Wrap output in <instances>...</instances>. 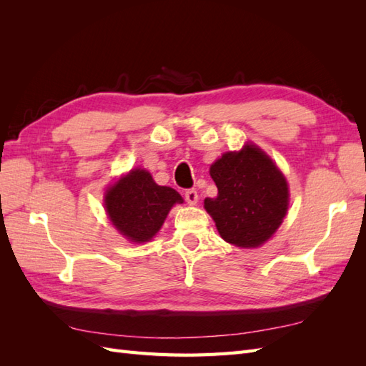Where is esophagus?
<instances>
[{"instance_id": "esophagus-1", "label": "esophagus", "mask_w": 366, "mask_h": 366, "mask_svg": "<svg viewBox=\"0 0 366 366\" xmlns=\"http://www.w3.org/2000/svg\"><path fill=\"white\" fill-rule=\"evenodd\" d=\"M184 200L187 202V204H197L198 203V194L195 189H187L184 191Z\"/></svg>"}]
</instances>
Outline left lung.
Returning a JSON list of instances; mask_svg holds the SVG:
<instances>
[{
    "mask_svg": "<svg viewBox=\"0 0 366 366\" xmlns=\"http://www.w3.org/2000/svg\"><path fill=\"white\" fill-rule=\"evenodd\" d=\"M218 187L206 198L221 238L237 247L254 249L272 238L289 209V184L273 160L257 145L224 152L210 166Z\"/></svg>",
    "mask_w": 366,
    "mask_h": 366,
    "instance_id": "1",
    "label": "left lung"
}]
</instances>
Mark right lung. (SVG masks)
<instances>
[{"mask_svg":"<svg viewBox=\"0 0 366 366\" xmlns=\"http://www.w3.org/2000/svg\"><path fill=\"white\" fill-rule=\"evenodd\" d=\"M105 210L109 221L132 242H147L156 237L174 204L182 195L169 186H159L147 169H131L108 187Z\"/></svg>","mask_w":366,"mask_h":366,"instance_id":"right-lung-1","label":"right lung"}]
</instances>
